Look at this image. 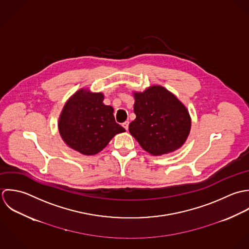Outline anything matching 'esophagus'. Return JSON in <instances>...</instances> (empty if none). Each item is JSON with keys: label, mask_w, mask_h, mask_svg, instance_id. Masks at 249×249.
I'll return each instance as SVG.
<instances>
[{"label": "esophagus", "mask_w": 249, "mask_h": 249, "mask_svg": "<svg viewBox=\"0 0 249 249\" xmlns=\"http://www.w3.org/2000/svg\"><path fill=\"white\" fill-rule=\"evenodd\" d=\"M122 126L125 128V130L127 131L128 129H129V121H125L123 124H122Z\"/></svg>", "instance_id": "34e87169"}]
</instances>
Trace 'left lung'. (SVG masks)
Instances as JSON below:
<instances>
[{
	"instance_id": "8db88e82",
	"label": "left lung",
	"mask_w": 249,
	"mask_h": 249,
	"mask_svg": "<svg viewBox=\"0 0 249 249\" xmlns=\"http://www.w3.org/2000/svg\"><path fill=\"white\" fill-rule=\"evenodd\" d=\"M136 119L129 132L152 155H162L180 148L191 131V117L185 106L160 86L135 93Z\"/></svg>"
}]
</instances>
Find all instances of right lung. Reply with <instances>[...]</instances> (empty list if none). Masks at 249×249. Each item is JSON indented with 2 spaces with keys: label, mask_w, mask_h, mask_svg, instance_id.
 Listing matches in <instances>:
<instances>
[{
  "label": "right lung",
  "mask_w": 249,
  "mask_h": 249,
  "mask_svg": "<svg viewBox=\"0 0 249 249\" xmlns=\"http://www.w3.org/2000/svg\"><path fill=\"white\" fill-rule=\"evenodd\" d=\"M102 93L78 90L65 104L58 130L65 143L84 155H95L125 129L115 122L113 108L103 103Z\"/></svg>",
  "instance_id": "1"
}]
</instances>
